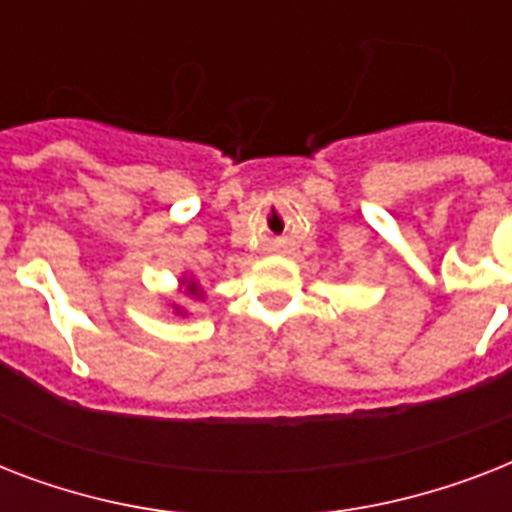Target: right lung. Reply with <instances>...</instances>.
Returning a JSON list of instances; mask_svg holds the SVG:
<instances>
[{"label": "right lung", "instance_id": "1", "mask_svg": "<svg viewBox=\"0 0 512 512\" xmlns=\"http://www.w3.org/2000/svg\"><path fill=\"white\" fill-rule=\"evenodd\" d=\"M177 289H180V295L193 297V300H204V289H201V284L193 279V276H183V279L177 281ZM170 308H172V313H175V316H185L183 305L170 303Z\"/></svg>", "mask_w": 512, "mask_h": 512}]
</instances>
